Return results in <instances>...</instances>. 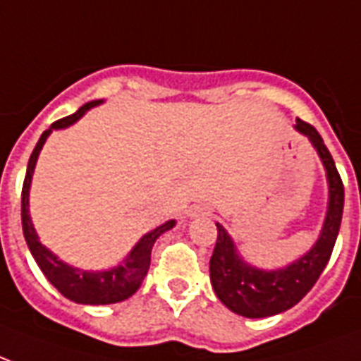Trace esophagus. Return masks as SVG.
I'll use <instances>...</instances> for the list:
<instances>
[{
    "label": "esophagus",
    "instance_id": "1",
    "mask_svg": "<svg viewBox=\"0 0 361 361\" xmlns=\"http://www.w3.org/2000/svg\"><path fill=\"white\" fill-rule=\"evenodd\" d=\"M210 212L206 210V208H202V206H192V208H189L187 210V216L189 217H200V216H208Z\"/></svg>",
    "mask_w": 361,
    "mask_h": 361
}]
</instances>
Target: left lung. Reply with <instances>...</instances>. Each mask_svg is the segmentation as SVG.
<instances>
[{"label":"left lung","instance_id":"obj_1","mask_svg":"<svg viewBox=\"0 0 361 361\" xmlns=\"http://www.w3.org/2000/svg\"><path fill=\"white\" fill-rule=\"evenodd\" d=\"M293 128L309 137L326 170L327 189H329L326 217H324L320 236L309 252L302 254L299 259L291 261L290 265L272 271L247 263L227 229L224 225L216 224L217 240L210 259L212 288L216 291L217 299L227 309L246 318H267V316L280 314L301 301L312 290L316 280L320 279L339 235L343 206H345V187L339 172L335 169L331 153L327 151L314 126L297 119Z\"/></svg>","mask_w":361,"mask_h":361}]
</instances>
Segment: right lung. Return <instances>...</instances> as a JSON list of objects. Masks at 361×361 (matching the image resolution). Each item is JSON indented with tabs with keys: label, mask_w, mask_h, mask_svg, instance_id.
Segmentation results:
<instances>
[{
	"label": "right lung",
	"mask_w": 361,
	"mask_h": 361,
	"mask_svg": "<svg viewBox=\"0 0 361 361\" xmlns=\"http://www.w3.org/2000/svg\"><path fill=\"white\" fill-rule=\"evenodd\" d=\"M102 102L104 100L85 104V106L77 109L75 114L52 123L49 126V130L41 134L39 142L35 144L32 157L27 161L26 178H24V185H22V231H24L27 247H30L35 263L39 265L41 272L45 274L47 280L66 299H70L73 302H81V305H114V302L125 301L130 295H134L137 288L144 282L147 271H149L153 244L162 233H166L176 225V219H170L166 224L159 225L157 229L149 231L147 235H144L136 242V246L132 247L130 254L126 255L119 265L106 269V271H82V269H77L73 265H68L66 261L59 259V255H54L49 247L41 244L34 224H32V217H30V187H32L35 162L39 159L41 149H43L47 137L51 136L52 130L68 128V126L81 119L89 109L100 106Z\"/></svg>",
	"instance_id": "obj_1"
}]
</instances>
